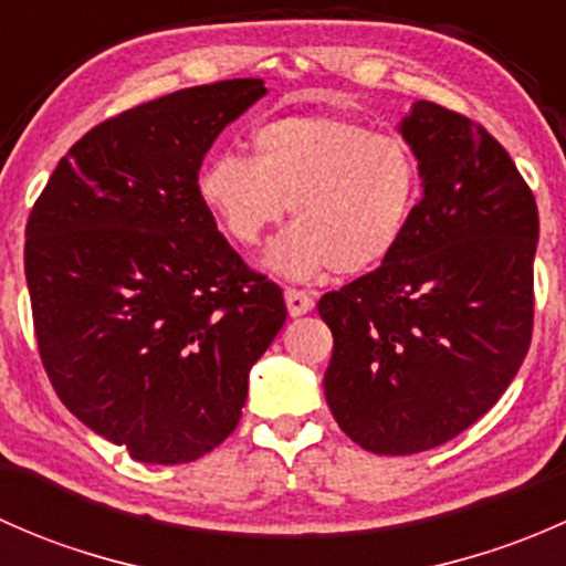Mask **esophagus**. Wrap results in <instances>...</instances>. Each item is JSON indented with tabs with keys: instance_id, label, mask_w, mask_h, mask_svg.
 <instances>
[{
	"instance_id": "1",
	"label": "esophagus",
	"mask_w": 566,
	"mask_h": 566,
	"mask_svg": "<svg viewBox=\"0 0 566 566\" xmlns=\"http://www.w3.org/2000/svg\"><path fill=\"white\" fill-rule=\"evenodd\" d=\"M284 301H287V310L293 317H301L306 315V312L315 310V298H312V293H306V290L287 287L284 290Z\"/></svg>"
}]
</instances>
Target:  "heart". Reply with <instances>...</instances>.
<instances>
[{
  "label": "heart",
  "instance_id": "1",
  "mask_svg": "<svg viewBox=\"0 0 566 566\" xmlns=\"http://www.w3.org/2000/svg\"><path fill=\"white\" fill-rule=\"evenodd\" d=\"M197 186L241 247H256L290 205L295 227L271 251L276 271L358 276L402 243L421 197V164L402 136L331 114H287L251 130V158H210Z\"/></svg>",
  "mask_w": 566,
  "mask_h": 566
}]
</instances>
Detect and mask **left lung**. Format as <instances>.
<instances>
[{
	"label": "left lung",
	"mask_w": 566,
	"mask_h": 566,
	"mask_svg": "<svg viewBox=\"0 0 566 566\" xmlns=\"http://www.w3.org/2000/svg\"><path fill=\"white\" fill-rule=\"evenodd\" d=\"M421 193L397 251L317 301L334 334L323 389L375 454H416L482 419L534 331L539 213L510 153L479 123L416 101L399 125Z\"/></svg>",
	"instance_id": "1"
}]
</instances>
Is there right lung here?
I'll use <instances>...</instances> for the list:
<instances>
[{"label":"right lung","instance_id":"1","mask_svg":"<svg viewBox=\"0 0 566 566\" xmlns=\"http://www.w3.org/2000/svg\"><path fill=\"white\" fill-rule=\"evenodd\" d=\"M262 95L260 78H227L114 114L32 205L40 361L62 405L139 462L219 447L287 319L282 287L227 243L197 186L216 136Z\"/></svg>","mask_w":566,"mask_h":566}]
</instances>
